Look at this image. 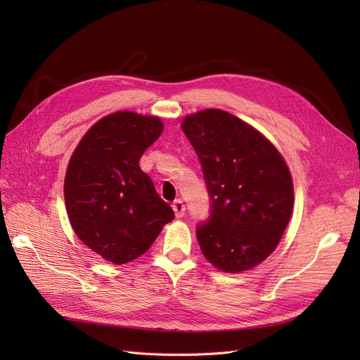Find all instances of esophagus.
I'll list each match as a JSON object with an SVG mask.
<instances>
[{"instance_id":"esophagus-1","label":"esophagus","mask_w":360,"mask_h":360,"mask_svg":"<svg viewBox=\"0 0 360 360\" xmlns=\"http://www.w3.org/2000/svg\"><path fill=\"white\" fill-rule=\"evenodd\" d=\"M172 209H174V212H175V216H176L178 219H181V217H184V214H185L186 207H185V204H184L182 200H175L174 204H172Z\"/></svg>"}]
</instances>
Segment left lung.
<instances>
[{"label":"left lung","instance_id":"8db88e82","mask_svg":"<svg viewBox=\"0 0 360 360\" xmlns=\"http://www.w3.org/2000/svg\"><path fill=\"white\" fill-rule=\"evenodd\" d=\"M182 131L202 167L210 216L197 224L204 257L239 273L277 247L293 210V184L277 148L247 122L220 109L186 117Z\"/></svg>","mask_w":360,"mask_h":360}]
</instances>
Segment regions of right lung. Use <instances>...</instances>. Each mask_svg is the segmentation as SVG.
Returning a JSON list of instances; mask_svg holds the SVG:
<instances>
[{
	"mask_svg": "<svg viewBox=\"0 0 360 360\" xmlns=\"http://www.w3.org/2000/svg\"><path fill=\"white\" fill-rule=\"evenodd\" d=\"M156 117L115 112L94 124L70 159L64 195L72 229L113 264L143 255L175 213L140 169V158L162 134Z\"/></svg>",
	"mask_w": 360,
	"mask_h": 360,
	"instance_id": "obj_1",
	"label": "right lung"
}]
</instances>
